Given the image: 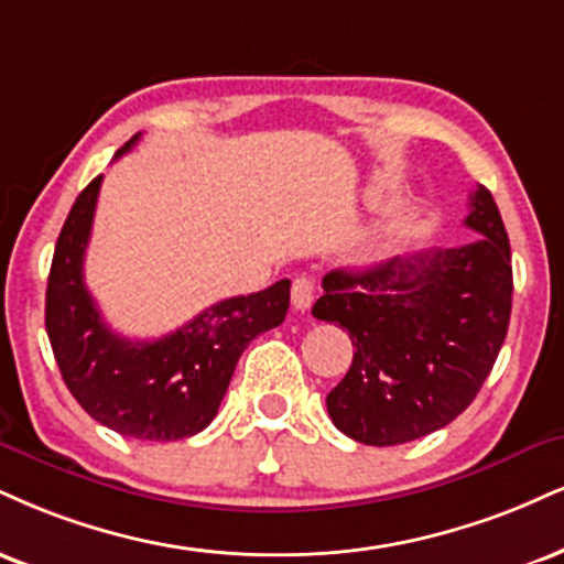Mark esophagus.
Returning <instances> with one entry per match:
<instances>
[{
    "mask_svg": "<svg viewBox=\"0 0 564 564\" xmlns=\"http://www.w3.org/2000/svg\"><path fill=\"white\" fill-rule=\"evenodd\" d=\"M312 300H315V278L310 275H300L294 283H291V304L294 310H310Z\"/></svg>",
    "mask_w": 564,
    "mask_h": 564,
    "instance_id": "34e87169",
    "label": "esophagus"
}]
</instances>
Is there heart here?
Masks as SVG:
<instances>
[{"label": "heart", "instance_id": "1", "mask_svg": "<svg viewBox=\"0 0 564 564\" xmlns=\"http://www.w3.org/2000/svg\"><path fill=\"white\" fill-rule=\"evenodd\" d=\"M410 234V217L406 215H391L386 217L381 226L376 228L370 239V254L372 257H386L391 254L393 249H399Z\"/></svg>", "mask_w": 564, "mask_h": 564}]
</instances>
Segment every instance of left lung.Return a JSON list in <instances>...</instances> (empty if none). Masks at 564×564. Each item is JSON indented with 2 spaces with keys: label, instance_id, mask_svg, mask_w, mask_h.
Masks as SVG:
<instances>
[{
  "label": "left lung",
  "instance_id": "obj_1",
  "mask_svg": "<svg viewBox=\"0 0 564 564\" xmlns=\"http://www.w3.org/2000/svg\"><path fill=\"white\" fill-rule=\"evenodd\" d=\"M476 241L330 270L317 321L349 330L355 359L325 397L334 425L368 446H397L449 425L497 362L512 310L510 239L486 186L470 194Z\"/></svg>",
  "mask_w": 564,
  "mask_h": 564
}]
</instances>
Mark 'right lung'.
Wrapping results in <instances>:
<instances>
[{"mask_svg": "<svg viewBox=\"0 0 564 564\" xmlns=\"http://www.w3.org/2000/svg\"><path fill=\"white\" fill-rule=\"evenodd\" d=\"M139 133L115 160L126 154ZM101 186L97 175L67 213L46 283V336L63 381L97 423L139 441H181L205 431L249 341L283 323L291 281L207 307L173 334L131 341L105 323L84 283Z\"/></svg>", "mask_w": 564, "mask_h": 564, "instance_id": "obj_1", "label": "right lung"}]
</instances>
